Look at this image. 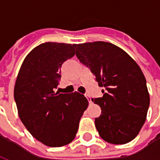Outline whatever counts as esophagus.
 Here are the masks:
<instances>
[{
	"instance_id": "1",
	"label": "esophagus",
	"mask_w": 160,
	"mask_h": 160,
	"mask_svg": "<svg viewBox=\"0 0 160 160\" xmlns=\"http://www.w3.org/2000/svg\"><path fill=\"white\" fill-rule=\"evenodd\" d=\"M86 97H87V100L89 101V103H92V98H91V97L90 96H89V95H87V94H86Z\"/></svg>"
}]
</instances>
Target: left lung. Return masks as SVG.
Masks as SVG:
<instances>
[{
  "label": "left lung",
  "instance_id": "obj_1",
  "mask_svg": "<svg viewBox=\"0 0 160 160\" xmlns=\"http://www.w3.org/2000/svg\"><path fill=\"white\" fill-rule=\"evenodd\" d=\"M76 56L89 68L102 98L92 99L102 110L95 118L100 137L112 144H125L137 136L150 104L147 81L138 64L123 49L98 41L75 44Z\"/></svg>",
  "mask_w": 160,
  "mask_h": 160
}]
</instances>
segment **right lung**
<instances>
[{
	"mask_svg": "<svg viewBox=\"0 0 160 160\" xmlns=\"http://www.w3.org/2000/svg\"><path fill=\"white\" fill-rule=\"evenodd\" d=\"M74 44L48 42L37 46L24 60L14 87L20 120L30 134L48 147H62L75 138L88 106L79 92H55L62 63L74 56Z\"/></svg>",
	"mask_w": 160,
	"mask_h": 160,
	"instance_id": "right-lung-1",
	"label": "right lung"
}]
</instances>
